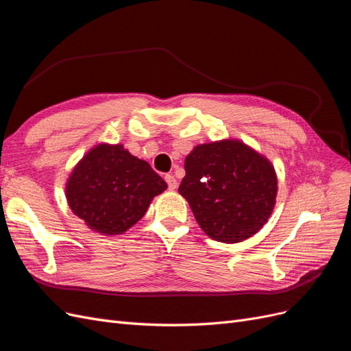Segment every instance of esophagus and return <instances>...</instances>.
Masks as SVG:
<instances>
[{"label":"esophagus","instance_id":"esophagus-1","mask_svg":"<svg viewBox=\"0 0 351 351\" xmlns=\"http://www.w3.org/2000/svg\"><path fill=\"white\" fill-rule=\"evenodd\" d=\"M165 181H167L168 189H170V190H176L177 189L178 183H177V180H176V177L173 174H167L165 176Z\"/></svg>","mask_w":351,"mask_h":351}]
</instances>
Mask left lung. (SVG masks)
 <instances>
[{
	"mask_svg": "<svg viewBox=\"0 0 351 351\" xmlns=\"http://www.w3.org/2000/svg\"><path fill=\"white\" fill-rule=\"evenodd\" d=\"M178 187L204 234L225 244L241 243L267 223L276 204L273 164L239 139L193 148Z\"/></svg>",
	"mask_w": 351,
	"mask_h": 351,
	"instance_id": "obj_1",
	"label": "left lung"
}]
</instances>
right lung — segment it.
I'll use <instances>...</instances> for the list:
<instances>
[{"instance_id": "add662e5", "label": "right lung", "mask_w": 351, "mask_h": 351, "mask_svg": "<svg viewBox=\"0 0 351 351\" xmlns=\"http://www.w3.org/2000/svg\"><path fill=\"white\" fill-rule=\"evenodd\" d=\"M167 189L151 165L122 143L93 147L69 174L65 196L69 209L94 232L122 235L147 213Z\"/></svg>"}]
</instances>
